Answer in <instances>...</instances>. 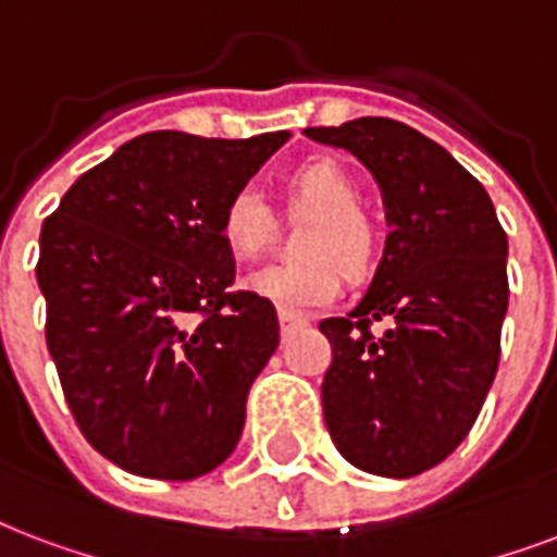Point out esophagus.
<instances>
[{
    "instance_id": "1",
    "label": "esophagus",
    "mask_w": 557,
    "mask_h": 557,
    "mask_svg": "<svg viewBox=\"0 0 557 557\" xmlns=\"http://www.w3.org/2000/svg\"><path fill=\"white\" fill-rule=\"evenodd\" d=\"M300 324H307L304 318H297V315H286V312H280V330H283V335L288 333V330H295V326Z\"/></svg>"
}]
</instances>
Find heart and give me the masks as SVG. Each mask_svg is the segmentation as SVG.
Listing matches in <instances>:
<instances>
[{
  "instance_id": "obj_1",
  "label": "heart",
  "mask_w": 557,
  "mask_h": 557,
  "mask_svg": "<svg viewBox=\"0 0 557 557\" xmlns=\"http://www.w3.org/2000/svg\"><path fill=\"white\" fill-rule=\"evenodd\" d=\"M359 186L345 165L312 160L286 181L292 212H315L300 250L307 260L271 262L250 271L242 286L286 315H307L333 304L347 277H364L380 257V231L359 207ZM274 233V212L257 186H242L224 203L222 236L239 260H253Z\"/></svg>"
}]
</instances>
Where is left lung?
<instances>
[{"label": "left lung", "instance_id": "1", "mask_svg": "<svg viewBox=\"0 0 557 557\" xmlns=\"http://www.w3.org/2000/svg\"><path fill=\"white\" fill-rule=\"evenodd\" d=\"M307 137L345 148L382 189L392 233L347 318H324L326 430L373 476L441 465L476 423L499 364L508 309V236L485 186L414 127L362 116ZM388 317L382 336L373 320Z\"/></svg>", "mask_w": 557, "mask_h": 557}]
</instances>
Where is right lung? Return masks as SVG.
Here are the masks:
<instances>
[{
	"mask_svg": "<svg viewBox=\"0 0 557 557\" xmlns=\"http://www.w3.org/2000/svg\"><path fill=\"white\" fill-rule=\"evenodd\" d=\"M288 131H151L70 186L42 222L46 345L92 449L148 479L203 476L239 444L280 324L236 277L224 203Z\"/></svg>",
	"mask_w": 557,
	"mask_h": 557,
	"instance_id": "obj_1",
	"label": "right lung"
}]
</instances>
